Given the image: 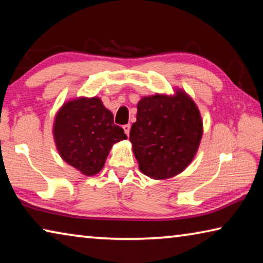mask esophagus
Here are the masks:
<instances>
[{
  "mask_svg": "<svg viewBox=\"0 0 263 263\" xmlns=\"http://www.w3.org/2000/svg\"><path fill=\"white\" fill-rule=\"evenodd\" d=\"M123 128H124V132H125L126 135L128 136V133H130V130H131V125H130V124H126V125H124Z\"/></svg>",
  "mask_w": 263,
  "mask_h": 263,
  "instance_id": "obj_1",
  "label": "esophagus"
}]
</instances>
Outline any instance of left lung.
Listing matches in <instances>:
<instances>
[{
    "mask_svg": "<svg viewBox=\"0 0 263 263\" xmlns=\"http://www.w3.org/2000/svg\"><path fill=\"white\" fill-rule=\"evenodd\" d=\"M130 141L140 171L152 179L175 176L194 159L202 139L197 106L184 92L154 95L137 105Z\"/></svg>",
    "mask_w": 263,
    "mask_h": 263,
    "instance_id": "left-lung-1",
    "label": "left lung"
}]
</instances>
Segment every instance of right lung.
I'll list each match as a JSON object with an SVG mask.
<instances>
[{"mask_svg":"<svg viewBox=\"0 0 263 263\" xmlns=\"http://www.w3.org/2000/svg\"><path fill=\"white\" fill-rule=\"evenodd\" d=\"M53 133L61 158L89 176L103 168L111 146L127 138L97 97L66 103L57 115Z\"/></svg>","mask_w":263,"mask_h":263,"instance_id":"add662e5","label":"right lung"}]
</instances>
